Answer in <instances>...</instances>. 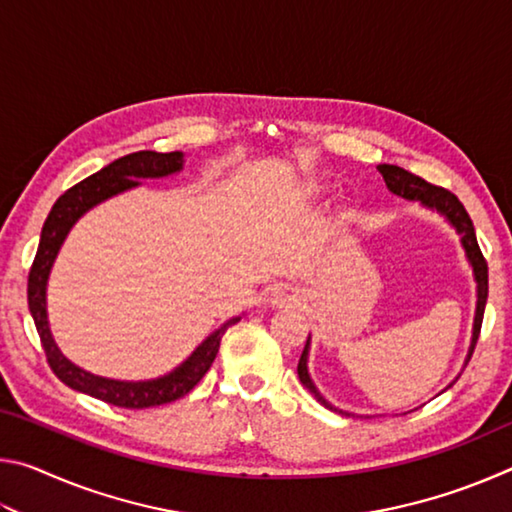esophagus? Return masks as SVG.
Instances as JSON below:
<instances>
[{
    "label": "esophagus",
    "mask_w": 512,
    "mask_h": 512,
    "mask_svg": "<svg viewBox=\"0 0 512 512\" xmlns=\"http://www.w3.org/2000/svg\"><path fill=\"white\" fill-rule=\"evenodd\" d=\"M300 302V291L289 287V284H280V287H275L271 298H268V305L273 309H287V307H296Z\"/></svg>",
    "instance_id": "esophagus-1"
}]
</instances>
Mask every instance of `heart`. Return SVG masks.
<instances>
[{
  "label": "heart",
  "mask_w": 512,
  "mask_h": 512,
  "mask_svg": "<svg viewBox=\"0 0 512 512\" xmlns=\"http://www.w3.org/2000/svg\"><path fill=\"white\" fill-rule=\"evenodd\" d=\"M320 192H323V185H320L318 180H300L296 189H293V196H296L298 203L309 205V203L316 201Z\"/></svg>",
  "instance_id": "b5f03b06"
}]
</instances>
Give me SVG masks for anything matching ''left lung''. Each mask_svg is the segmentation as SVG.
Listing matches in <instances>:
<instances>
[{"mask_svg":"<svg viewBox=\"0 0 512 512\" xmlns=\"http://www.w3.org/2000/svg\"><path fill=\"white\" fill-rule=\"evenodd\" d=\"M377 171L381 173V176H384V183L388 187V192L400 196V198H406V201L420 203L422 207H427V210L440 214L456 230V235L461 237V246L465 250L467 262H470V266H472L474 282H476V309H474L472 341H470V350H467V357H465V366H467V361H470L472 352H474L476 339H479L485 300H488V264H485V259L481 255V248H479V244H476V235H474V225H472L470 214L465 212L463 203L458 201V198L452 192H447V189H443V187L429 185L427 180L413 176V173H409L402 167H395V164H379ZM309 350H311V336L307 339L305 350H302L300 361H298V377L302 381V386H305L307 391L314 395L320 404L325 406V409L339 411L343 415H354V413H348L343 409H336L334 404H329L325 397L320 395V391L314 384V379H311V375H309V366H307ZM454 381H452V384H454ZM452 384H449V386H452ZM447 388H445V391H447Z\"/></svg>","mask_w":512,"mask_h":512,"instance_id":"left-lung-1","label":"left lung"}]
</instances>
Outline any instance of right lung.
<instances>
[{
	"mask_svg": "<svg viewBox=\"0 0 512 512\" xmlns=\"http://www.w3.org/2000/svg\"><path fill=\"white\" fill-rule=\"evenodd\" d=\"M183 167V151H137L110 162L108 167L92 173L90 178L81 180V183L74 185L72 189H67V192L54 203V207H51L47 221L42 225L38 253L36 259H33L29 273V311L33 316V323L38 327L42 348H45L51 370L56 372V377L63 381V384L74 388V391L97 397V400H103L112 406H121V409H149V406L167 404L187 395L198 381L203 379L205 372L210 370L216 352H219L225 329L239 323L241 316H232L230 320H225L221 327H216L210 336H205V339L196 345L194 352L189 354L180 366L167 372V375L140 381L110 379L92 375V372L79 368L60 352L49 329V275L60 248H63L69 235V230H72L74 225L79 223L81 216L88 214L92 207L106 203L112 196L131 192V189L142 185V180L167 178L173 176V173L183 171Z\"/></svg>",
	"mask_w": 512,
	"mask_h": 512,
	"instance_id": "obj_1",
	"label": "right lung"
}]
</instances>
